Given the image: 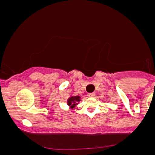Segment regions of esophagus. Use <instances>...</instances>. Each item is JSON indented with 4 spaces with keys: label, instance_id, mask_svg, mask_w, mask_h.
Here are the masks:
<instances>
[{
    "label": "esophagus",
    "instance_id": "esophagus-1",
    "mask_svg": "<svg viewBox=\"0 0 155 155\" xmlns=\"http://www.w3.org/2000/svg\"><path fill=\"white\" fill-rule=\"evenodd\" d=\"M95 93H88L87 94V96L89 97H95Z\"/></svg>",
    "mask_w": 155,
    "mask_h": 155
}]
</instances>
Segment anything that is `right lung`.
Instances as JSON below:
<instances>
[{"label":"right lung","mask_w":155,"mask_h":155,"mask_svg":"<svg viewBox=\"0 0 155 155\" xmlns=\"http://www.w3.org/2000/svg\"><path fill=\"white\" fill-rule=\"evenodd\" d=\"M80 101L79 96H74V97H71L68 100V105L70 106L71 108H74V106L77 104V103Z\"/></svg>","instance_id":"right-lung-1"}]
</instances>
